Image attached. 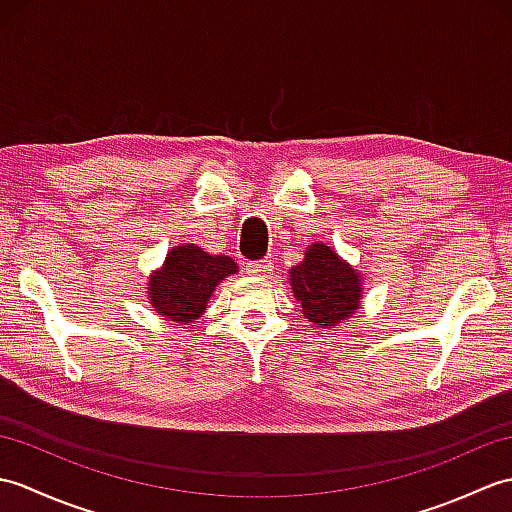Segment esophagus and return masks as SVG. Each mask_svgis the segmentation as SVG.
<instances>
[{
  "label": "esophagus",
  "instance_id": "34e87169",
  "mask_svg": "<svg viewBox=\"0 0 512 512\" xmlns=\"http://www.w3.org/2000/svg\"><path fill=\"white\" fill-rule=\"evenodd\" d=\"M273 268H275V264L270 262V259H262V262L246 264V273L255 275V277H268L270 273H273Z\"/></svg>",
  "mask_w": 512,
  "mask_h": 512
}]
</instances>
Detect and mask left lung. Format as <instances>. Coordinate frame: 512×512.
I'll use <instances>...</instances> for the list:
<instances>
[{
	"mask_svg": "<svg viewBox=\"0 0 512 512\" xmlns=\"http://www.w3.org/2000/svg\"><path fill=\"white\" fill-rule=\"evenodd\" d=\"M288 277L303 317L317 328H334L361 308L363 275L328 244H310Z\"/></svg>",
	"mask_w": 512,
	"mask_h": 512,
	"instance_id": "8db88e82",
	"label": "left lung"
}]
</instances>
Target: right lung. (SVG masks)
<instances>
[{"instance_id": "1", "label": "right lung", "mask_w": 512, "mask_h": 512, "mask_svg": "<svg viewBox=\"0 0 512 512\" xmlns=\"http://www.w3.org/2000/svg\"><path fill=\"white\" fill-rule=\"evenodd\" d=\"M237 273L226 255H209L195 244L173 246L147 279V299L160 317L180 325L200 319L215 288Z\"/></svg>"}]
</instances>
